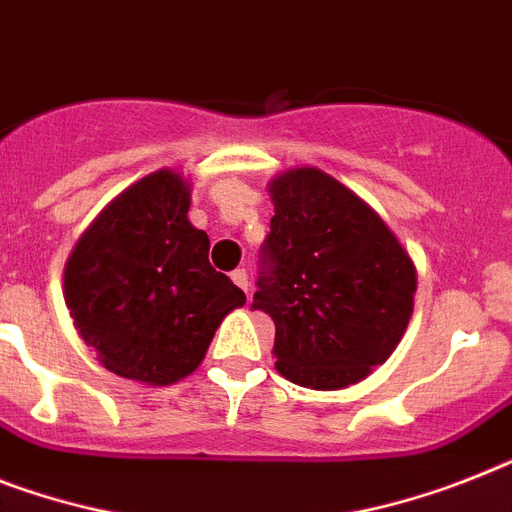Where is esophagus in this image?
I'll use <instances>...</instances> for the list:
<instances>
[{
  "instance_id": "34e87169",
  "label": "esophagus",
  "mask_w": 512,
  "mask_h": 512,
  "mask_svg": "<svg viewBox=\"0 0 512 512\" xmlns=\"http://www.w3.org/2000/svg\"><path fill=\"white\" fill-rule=\"evenodd\" d=\"M230 277H232V282H235V285L243 290V293H248V272H246V269H235Z\"/></svg>"
}]
</instances>
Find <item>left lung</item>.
I'll return each mask as SVG.
<instances>
[{
  "mask_svg": "<svg viewBox=\"0 0 512 512\" xmlns=\"http://www.w3.org/2000/svg\"><path fill=\"white\" fill-rule=\"evenodd\" d=\"M269 196L253 308L272 316L274 369L311 390L361 382L403 340L416 266L377 211L327 172L293 167Z\"/></svg>",
  "mask_w": 512,
  "mask_h": 512,
  "instance_id": "1",
  "label": "left lung"
}]
</instances>
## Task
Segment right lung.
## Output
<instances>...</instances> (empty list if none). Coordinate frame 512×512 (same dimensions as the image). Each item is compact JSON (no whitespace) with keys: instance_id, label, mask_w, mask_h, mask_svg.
<instances>
[{"instance_id":"1","label":"right lung","mask_w":512,"mask_h":512,"mask_svg":"<svg viewBox=\"0 0 512 512\" xmlns=\"http://www.w3.org/2000/svg\"><path fill=\"white\" fill-rule=\"evenodd\" d=\"M190 183L156 170L112 198L65 264V303L99 363L164 387L201 366L246 293L209 264V235L190 225Z\"/></svg>"}]
</instances>
